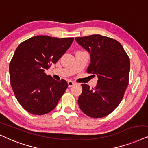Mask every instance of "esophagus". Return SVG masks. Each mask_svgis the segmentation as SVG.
Segmentation results:
<instances>
[{
  "instance_id": "34e87169",
  "label": "esophagus",
  "mask_w": 148,
  "mask_h": 148,
  "mask_svg": "<svg viewBox=\"0 0 148 148\" xmlns=\"http://www.w3.org/2000/svg\"><path fill=\"white\" fill-rule=\"evenodd\" d=\"M68 86H69V87H71V86L75 85V84H76L75 82L72 81V80H68Z\"/></svg>"
}]
</instances>
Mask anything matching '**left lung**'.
Segmentation results:
<instances>
[{
	"mask_svg": "<svg viewBox=\"0 0 148 148\" xmlns=\"http://www.w3.org/2000/svg\"><path fill=\"white\" fill-rule=\"evenodd\" d=\"M75 40L90 54L86 72L98 78L95 88L81 84L78 105L88 116L104 117L113 112L123 99L129 84V58L121 43L108 37L93 34L76 37Z\"/></svg>",
	"mask_w": 148,
	"mask_h": 148,
	"instance_id": "8db88e82",
	"label": "left lung"
}]
</instances>
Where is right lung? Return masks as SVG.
<instances>
[{"label":"right lung","instance_id":"obj_1","mask_svg":"<svg viewBox=\"0 0 148 148\" xmlns=\"http://www.w3.org/2000/svg\"><path fill=\"white\" fill-rule=\"evenodd\" d=\"M73 40L41 35L17 47L9 64L11 84L17 101L29 113L43 115L52 111L66 91V80H56L45 71L58 62Z\"/></svg>","mask_w":148,"mask_h":148}]
</instances>
